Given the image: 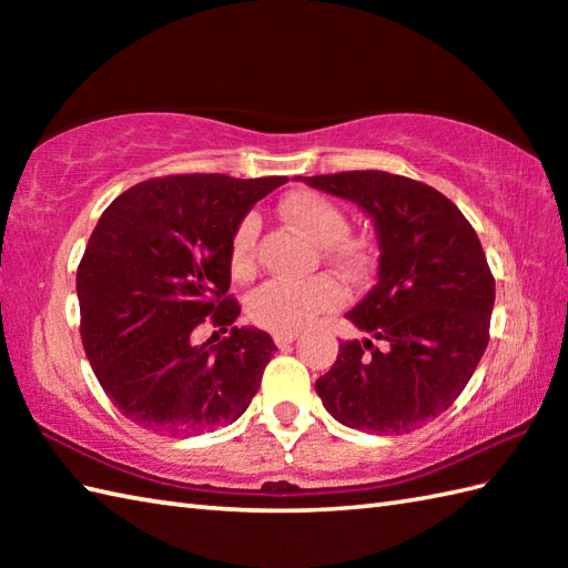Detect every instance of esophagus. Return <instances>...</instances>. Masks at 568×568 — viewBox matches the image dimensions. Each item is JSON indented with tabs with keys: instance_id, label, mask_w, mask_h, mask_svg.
Wrapping results in <instances>:
<instances>
[{
	"instance_id": "1",
	"label": "esophagus",
	"mask_w": 568,
	"mask_h": 568,
	"mask_svg": "<svg viewBox=\"0 0 568 568\" xmlns=\"http://www.w3.org/2000/svg\"><path fill=\"white\" fill-rule=\"evenodd\" d=\"M273 339H275V344H277V346L285 348L287 344H293V342L297 339V332H275V334H273Z\"/></svg>"
}]
</instances>
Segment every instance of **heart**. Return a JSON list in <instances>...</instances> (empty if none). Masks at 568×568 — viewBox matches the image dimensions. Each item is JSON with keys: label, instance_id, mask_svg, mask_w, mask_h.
<instances>
[{"label": "heart", "instance_id": "heart-1", "mask_svg": "<svg viewBox=\"0 0 568 568\" xmlns=\"http://www.w3.org/2000/svg\"><path fill=\"white\" fill-rule=\"evenodd\" d=\"M281 212L300 232L324 246V256L346 273L368 268L371 244L366 239L348 234V216L334 200L320 195V192H293L283 200ZM256 220L244 216L229 241V268L239 281L251 277L256 271ZM344 297V285L327 273L307 277V281L275 277L251 293L248 315L263 329L300 332L324 312L339 307Z\"/></svg>", "mask_w": 568, "mask_h": 568}]
</instances>
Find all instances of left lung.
Returning a JSON list of instances; mask_svg holds the SVG:
<instances>
[{
	"label": "left lung",
	"instance_id": "8db88e82",
	"mask_svg": "<svg viewBox=\"0 0 568 568\" xmlns=\"http://www.w3.org/2000/svg\"><path fill=\"white\" fill-rule=\"evenodd\" d=\"M303 180L368 212L381 246L378 283L346 315L371 339L339 344L315 390L346 427L419 429L454 405L488 346L496 281L484 246L462 210L419 180L383 171Z\"/></svg>",
	"mask_w": 568,
	"mask_h": 568
}]
</instances>
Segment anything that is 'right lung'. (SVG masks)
Listing matches in <instances>:
<instances>
[{
	"label": "right lung",
	"instance_id": "right-lung-1",
	"mask_svg": "<svg viewBox=\"0 0 568 568\" xmlns=\"http://www.w3.org/2000/svg\"><path fill=\"white\" fill-rule=\"evenodd\" d=\"M283 183L220 173L151 178L102 212L78 265L80 336L126 419L175 437L244 415L277 348L271 334L234 327L241 307L229 295V241L253 204ZM207 316L230 334L197 347L191 334Z\"/></svg>",
	"mask_w": 568,
	"mask_h": 568
}]
</instances>
